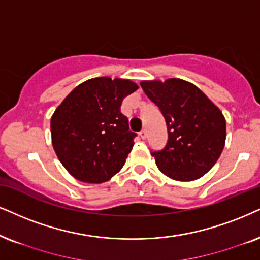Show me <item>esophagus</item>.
<instances>
[{
    "instance_id": "esophagus-1",
    "label": "esophagus",
    "mask_w": 260,
    "mask_h": 260,
    "mask_svg": "<svg viewBox=\"0 0 260 260\" xmlns=\"http://www.w3.org/2000/svg\"><path fill=\"white\" fill-rule=\"evenodd\" d=\"M139 136H140L141 139H143V140H145L146 138H147V133H146V131H145V129H143V131H141V132L139 133Z\"/></svg>"
}]
</instances>
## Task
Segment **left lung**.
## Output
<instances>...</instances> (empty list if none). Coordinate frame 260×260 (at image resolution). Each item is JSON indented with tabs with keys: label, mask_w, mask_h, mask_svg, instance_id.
<instances>
[{
	"label": "left lung",
	"mask_w": 260,
	"mask_h": 260,
	"mask_svg": "<svg viewBox=\"0 0 260 260\" xmlns=\"http://www.w3.org/2000/svg\"><path fill=\"white\" fill-rule=\"evenodd\" d=\"M140 86L162 111L168 129L166 147L151 152L158 169L176 181L200 179L224 149L222 111L200 88L182 79L144 80Z\"/></svg>",
	"instance_id": "obj_1"
}]
</instances>
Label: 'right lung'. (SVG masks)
I'll use <instances>...</instances> for the list:
<instances>
[{
	"label": "right lung",
	"instance_id": "1",
	"mask_svg": "<svg viewBox=\"0 0 260 260\" xmlns=\"http://www.w3.org/2000/svg\"><path fill=\"white\" fill-rule=\"evenodd\" d=\"M138 87L128 79H88L72 90L52 114V147L79 181L106 182L122 169L137 134L129 131L120 107Z\"/></svg>",
	"mask_w": 260,
	"mask_h": 260
}]
</instances>
